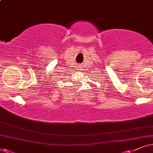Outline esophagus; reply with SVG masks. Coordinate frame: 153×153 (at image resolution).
<instances>
[{
    "instance_id": "1",
    "label": "esophagus",
    "mask_w": 153,
    "mask_h": 153,
    "mask_svg": "<svg viewBox=\"0 0 153 153\" xmlns=\"http://www.w3.org/2000/svg\"><path fill=\"white\" fill-rule=\"evenodd\" d=\"M79 68H80V67H79Z\"/></svg>"
}]
</instances>
